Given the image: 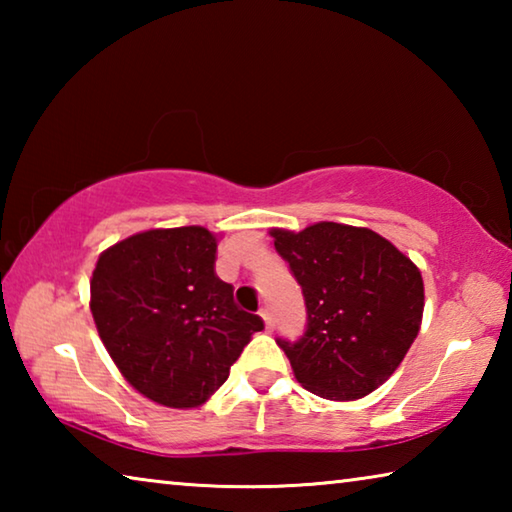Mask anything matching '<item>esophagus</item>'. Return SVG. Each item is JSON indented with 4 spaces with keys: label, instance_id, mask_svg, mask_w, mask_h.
Listing matches in <instances>:
<instances>
[{
    "label": "esophagus",
    "instance_id": "34e87169",
    "mask_svg": "<svg viewBox=\"0 0 512 512\" xmlns=\"http://www.w3.org/2000/svg\"><path fill=\"white\" fill-rule=\"evenodd\" d=\"M259 316L264 318V323H266V329H273L275 327V320H273V314H271V309L268 307H264L262 311H259Z\"/></svg>",
    "mask_w": 512,
    "mask_h": 512
}]
</instances>
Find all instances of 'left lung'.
Instances as JSON below:
<instances>
[{
    "instance_id": "1",
    "label": "left lung",
    "mask_w": 512,
    "mask_h": 512,
    "mask_svg": "<svg viewBox=\"0 0 512 512\" xmlns=\"http://www.w3.org/2000/svg\"><path fill=\"white\" fill-rule=\"evenodd\" d=\"M275 250L302 289L307 325L277 339L293 375L325 400H359L393 375L415 341L422 275L368 228L323 221L302 232L271 230Z\"/></svg>"
}]
</instances>
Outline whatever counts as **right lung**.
Returning a JSON list of instances; mask_svg holds the SVG:
<instances>
[{
  "label": "right lung",
  "mask_w": 512,
  "mask_h": 512,
  "mask_svg": "<svg viewBox=\"0 0 512 512\" xmlns=\"http://www.w3.org/2000/svg\"><path fill=\"white\" fill-rule=\"evenodd\" d=\"M216 237L201 225L149 230L101 253L90 282L99 336L128 384L192 409L230 375L264 320L239 309L214 271Z\"/></svg>",
  "instance_id": "right-lung-1"
}]
</instances>
